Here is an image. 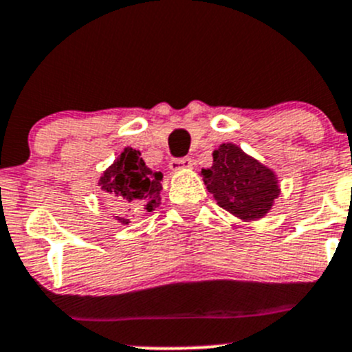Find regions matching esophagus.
I'll list each match as a JSON object with an SVG mask.
<instances>
[{
	"mask_svg": "<svg viewBox=\"0 0 352 352\" xmlns=\"http://www.w3.org/2000/svg\"><path fill=\"white\" fill-rule=\"evenodd\" d=\"M192 166V158H189V156H186V158H173L172 162H170V168L173 170V172H179V170H187Z\"/></svg>",
	"mask_w": 352,
	"mask_h": 352,
	"instance_id": "esophagus-1",
	"label": "esophagus"
}]
</instances>
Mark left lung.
<instances>
[{"label":"left lung","instance_id":"obj_1","mask_svg":"<svg viewBox=\"0 0 352 352\" xmlns=\"http://www.w3.org/2000/svg\"><path fill=\"white\" fill-rule=\"evenodd\" d=\"M201 175L219 208L243 221L264 218L281 192L276 173L233 143L219 144Z\"/></svg>","mask_w":352,"mask_h":352}]
</instances>
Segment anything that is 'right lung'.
<instances>
[{"label":"right lung","mask_w":352,"mask_h":352,"mask_svg":"<svg viewBox=\"0 0 352 352\" xmlns=\"http://www.w3.org/2000/svg\"><path fill=\"white\" fill-rule=\"evenodd\" d=\"M162 172L148 168L141 158V153L133 148H124L119 158L102 173L98 186L104 192L117 201L127 202L140 211H155L158 208L162 192ZM119 223L127 225L129 219L119 218Z\"/></svg>","instance_id":"obj_1"}]
</instances>
